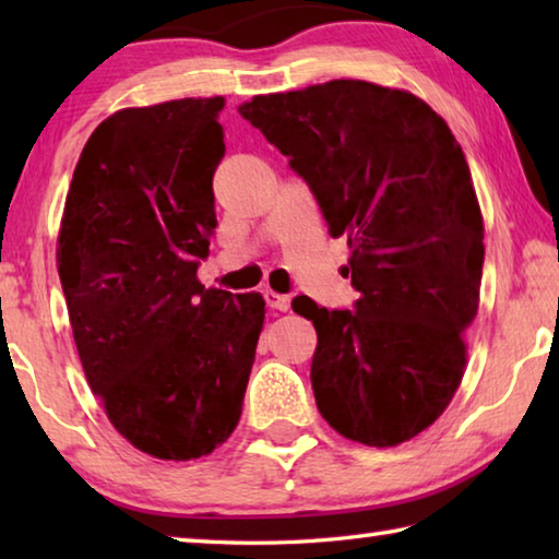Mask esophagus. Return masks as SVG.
Segmentation results:
<instances>
[{
	"instance_id": "34e87169",
	"label": "esophagus",
	"mask_w": 559,
	"mask_h": 559,
	"mask_svg": "<svg viewBox=\"0 0 559 559\" xmlns=\"http://www.w3.org/2000/svg\"><path fill=\"white\" fill-rule=\"evenodd\" d=\"M263 298H266L269 306L273 310H278V313H288L290 310V298L281 296V293H276V290H263Z\"/></svg>"
}]
</instances>
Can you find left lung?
Listing matches in <instances>:
<instances>
[{"label":"left lung","instance_id":"obj_1","mask_svg":"<svg viewBox=\"0 0 559 559\" xmlns=\"http://www.w3.org/2000/svg\"><path fill=\"white\" fill-rule=\"evenodd\" d=\"M241 116L347 236L355 310L293 300L313 320L316 404L345 439L400 447L429 429L466 372L484 273L471 169L437 110L409 91L337 79L253 96Z\"/></svg>","mask_w":559,"mask_h":559}]
</instances>
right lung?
Here are the masks:
<instances>
[{
  "mask_svg": "<svg viewBox=\"0 0 559 559\" xmlns=\"http://www.w3.org/2000/svg\"><path fill=\"white\" fill-rule=\"evenodd\" d=\"M224 98L122 108L73 169L56 266L83 372L132 447L165 461L212 453L241 416L266 318L261 293L197 278L216 226Z\"/></svg>",
  "mask_w": 559,
  "mask_h": 559,
  "instance_id": "right-lung-1",
  "label": "right lung"
}]
</instances>
